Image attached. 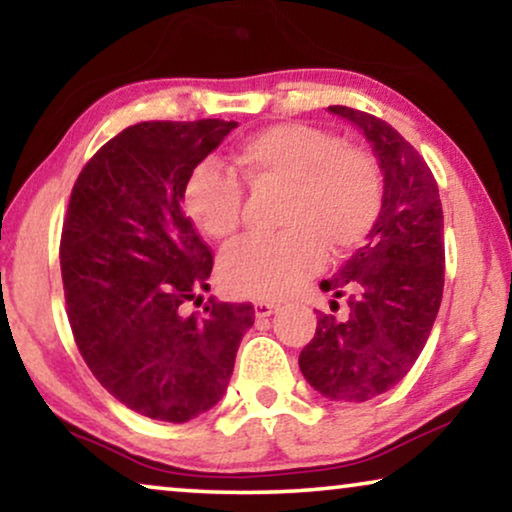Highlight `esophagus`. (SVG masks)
<instances>
[{"label":"esophagus","instance_id":"1","mask_svg":"<svg viewBox=\"0 0 512 512\" xmlns=\"http://www.w3.org/2000/svg\"><path fill=\"white\" fill-rule=\"evenodd\" d=\"M277 310H279V305L270 303V300H258V303H254L256 317H270V314H275Z\"/></svg>","mask_w":512,"mask_h":512}]
</instances>
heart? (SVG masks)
Listing matches in <instances>:
<instances>
[{
  "mask_svg": "<svg viewBox=\"0 0 512 512\" xmlns=\"http://www.w3.org/2000/svg\"><path fill=\"white\" fill-rule=\"evenodd\" d=\"M233 163L251 188H286L272 237H249L221 258L219 275L233 296L282 298L321 270L326 249L345 256L373 233L384 181L366 149L342 144L307 123H279L244 137ZM242 181L216 163H198L184 184V205L212 240H233L244 221Z\"/></svg>",
  "mask_w": 512,
  "mask_h": 512,
  "instance_id": "1",
  "label": "heart"
}]
</instances>
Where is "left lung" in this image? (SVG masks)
<instances>
[{
  "mask_svg": "<svg viewBox=\"0 0 512 512\" xmlns=\"http://www.w3.org/2000/svg\"><path fill=\"white\" fill-rule=\"evenodd\" d=\"M328 111L373 146L384 205L366 247L319 284L347 300V317L319 312L298 363L321 396L361 403L401 382L429 340L445 284L443 207L429 165L387 121L340 104Z\"/></svg>",
  "mask_w": 512,
  "mask_h": 512,
  "instance_id": "left-lung-1",
  "label": "left lung"
}]
</instances>
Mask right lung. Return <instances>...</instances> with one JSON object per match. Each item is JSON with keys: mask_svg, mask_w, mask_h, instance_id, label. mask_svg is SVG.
<instances>
[{"mask_svg": "<svg viewBox=\"0 0 512 512\" xmlns=\"http://www.w3.org/2000/svg\"><path fill=\"white\" fill-rule=\"evenodd\" d=\"M235 121H146L83 165L60 240L67 319L97 382L125 408L184 424L226 394L254 307L209 298L212 249L186 216L184 184Z\"/></svg>", "mask_w": 512, "mask_h": 512, "instance_id": "add662e5", "label": "right lung"}]
</instances>
